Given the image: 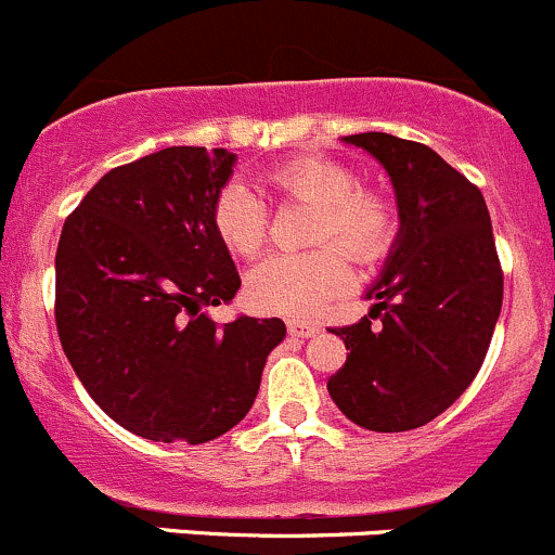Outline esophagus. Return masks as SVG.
I'll use <instances>...</instances> for the list:
<instances>
[{
    "label": "esophagus",
    "instance_id": "obj_1",
    "mask_svg": "<svg viewBox=\"0 0 555 555\" xmlns=\"http://www.w3.org/2000/svg\"><path fill=\"white\" fill-rule=\"evenodd\" d=\"M288 334L296 336V339H310V336L320 334V325L310 323V320H291Z\"/></svg>",
    "mask_w": 555,
    "mask_h": 555
}]
</instances>
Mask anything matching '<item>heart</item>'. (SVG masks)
<instances>
[{
	"label": "heart",
	"mask_w": 555,
	"mask_h": 555,
	"mask_svg": "<svg viewBox=\"0 0 555 555\" xmlns=\"http://www.w3.org/2000/svg\"><path fill=\"white\" fill-rule=\"evenodd\" d=\"M275 199L310 205V243L315 250L270 256L245 278V299L267 315L310 318L350 283V264L382 259L398 232L396 205L387 194L361 190L347 165L320 157H296L264 176ZM214 230L235 256H256L267 237V208L254 192L232 184L214 205ZM334 242L343 248L323 246Z\"/></svg>",
	"instance_id": "heart-1"
}]
</instances>
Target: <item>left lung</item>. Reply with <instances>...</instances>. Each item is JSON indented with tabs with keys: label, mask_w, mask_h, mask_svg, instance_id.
<instances>
[{
	"label": "left lung",
	"mask_w": 555,
	"mask_h": 555,
	"mask_svg": "<svg viewBox=\"0 0 555 555\" xmlns=\"http://www.w3.org/2000/svg\"><path fill=\"white\" fill-rule=\"evenodd\" d=\"M341 141L385 165L401 232L365 294L376 305L334 328L350 352L328 392L365 430H414L470 387L500 318L502 267L487 199L430 146L390 133Z\"/></svg>",
	"instance_id": "obj_1"
}]
</instances>
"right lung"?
<instances>
[{
  "label": "right lung",
  "instance_id": "1",
  "mask_svg": "<svg viewBox=\"0 0 555 555\" xmlns=\"http://www.w3.org/2000/svg\"><path fill=\"white\" fill-rule=\"evenodd\" d=\"M235 154L168 146L108 170L68 214L55 254V325L74 374L125 430L205 443L256 401L280 318L216 325L240 275L214 230Z\"/></svg>",
  "mask_w": 555,
  "mask_h": 555
}]
</instances>
